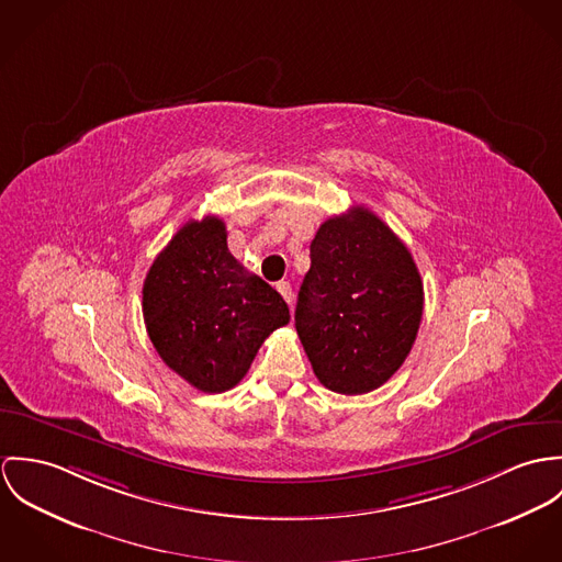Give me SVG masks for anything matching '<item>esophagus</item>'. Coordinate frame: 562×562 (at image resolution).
Masks as SVG:
<instances>
[{"label":"esophagus","instance_id":"esophagus-1","mask_svg":"<svg viewBox=\"0 0 562 562\" xmlns=\"http://www.w3.org/2000/svg\"><path fill=\"white\" fill-rule=\"evenodd\" d=\"M276 289H278V293L284 297L286 304H293V289H291L289 282H278Z\"/></svg>","mask_w":562,"mask_h":562}]
</instances>
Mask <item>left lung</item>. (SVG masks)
<instances>
[{
  "instance_id": "obj_1",
  "label": "left lung",
  "mask_w": 562,
  "mask_h": 562,
  "mask_svg": "<svg viewBox=\"0 0 562 562\" xmlns=\"http://www.w3.org/2000/svg\"><path fill=\"white\" fill-rule=\"evenodd\" d=\"M423 280L405 244L364 206L321 224L295 327L316 379L338 394L383 385L409 356Z\"/></svg>"
}]
</instances>
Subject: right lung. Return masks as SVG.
I'll return each instance as SVG.
<instances>
[{
  "instance_id": "obj_1",
  "label": "right lung",
  "mask_w": 562,
  "mask_h": 562,
  "mask_svg": "<svg viewBox=\"0 0 562 562\" xmlns=\"http://www.w3.org/2000/svg\"><path fill=\"white\" fill-rule=\"evenodd\" d=\"M142 312L161 360L209 394L235 387L265 338L291 318L282 295L231 254L213 215L188 222L159 251Z\"/></svg>"
}]
</instances>
